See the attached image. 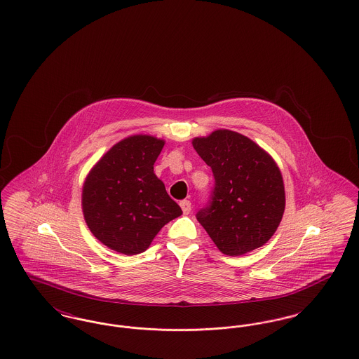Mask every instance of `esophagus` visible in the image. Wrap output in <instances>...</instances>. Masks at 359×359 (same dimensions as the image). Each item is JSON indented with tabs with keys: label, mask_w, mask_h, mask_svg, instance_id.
<instances>
[{
	"label": "esophagus",
	"mask_w": 359,
	"mask_h": 359,
	"mask_svg": "<svg viewBox=\"0 0 359 359\" xmlns=\"http://www.w3.org/2000/svg\"><path fill=\"white\" fill-rule=\"evenodd\" d=\"M180 207H182L184 214H189L191 212V202L189 201H182L180 202Z\"/></svg>",
	"instance_id": "34e87169"
}]
</instances>
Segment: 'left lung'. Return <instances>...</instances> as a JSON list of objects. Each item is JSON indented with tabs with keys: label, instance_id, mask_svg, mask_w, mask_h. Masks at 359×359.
<instances>
[{
	"label": "left lung",
	"instance_id": "8db88e82",
	"mask_svg": "<svg viewBox=\"0 0 359 359\" xmlns=\"http://www.w3.org/2000/svg\"><path fill=\"white\" fill-rule=\"evenodd\" d=\"M192 147L215 177L212 203L196 215L210 238L233 257L265 245L285 210L284 180L273 157L229 129L195 137Z\"/></svg>",
	"mask_w": 359,
	"mask_h": 359
}]
</instances>
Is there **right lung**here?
I'll use <instances>...</instances> for the list:
<instances>
[{"label": "right lung", "mask_w": 359, "mask_h": 359, "mask_svg": "<svg viewBox=\"0 0 359 359\" xmlns=\"http://www.w3.org/2000/svg\"><path fill=\"white\" fill-rule=\"evenodd\" d=\"M165 141L133 135L114 144L93 165L82 188V211L93 236L109 249L135 256L183 214L154 164Z\"/></svg>", "instance_id": "right-lung-1"}]
</instances>
